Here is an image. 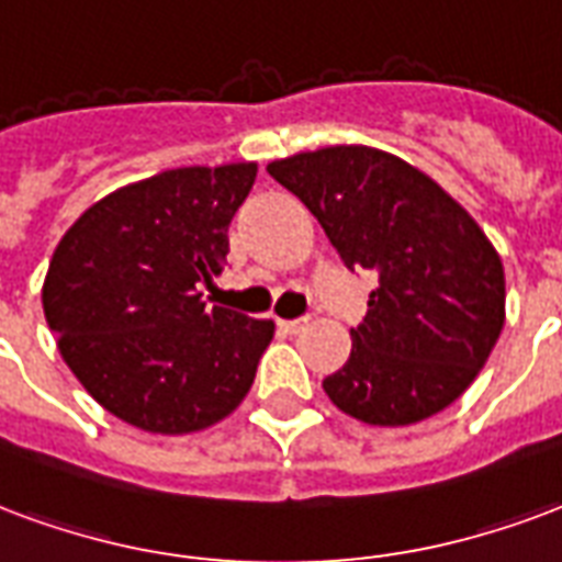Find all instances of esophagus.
I'll return each instance as SVG.
<instances>
[{"label": "esophagus", "instance_id": "obj_1", "mask_svg": "<svg viewBox=\"0 0 562 562\" xmlns=\"http://www.w3.org/2000/svg\"><path fill=\"white\" fill-rule=\"evenodd\" d=\"M280 330H285V334H301L303 327L310 324V318H280Z\"/></svg>", "mask_w": 562, "mask_h": 562}]
</instances>
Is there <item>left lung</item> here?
<instances>
[{
    "instance_id": "obj_1",
    "label": "left lung",
    "mask_w": 562,
    "mask_h": 562,
    "mask_svg": "<svg viewBox=\"0 0 562 562\" xmlns=\"http://www.w3.org/2000/svg\"><path fill=\"white\" fill-rule=\"evenodd\" d=\"M348 268L378 270L351 355L322 381L366 426L435 417L480 375L506 322L503 261L480 223L417 166L369 145L268 164Z\"/></svg>"
}]
</instances>
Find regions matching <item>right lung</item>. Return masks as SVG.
<instances>
[{
	"mask_svg": "<svg viewBox=\"0 0 562 562\" xmlns=\"http://www.w3.org/2000/svg\"><path fill=\"white\" fill-rule=\"evenodd\" d=\"M259 166H184L94 202L65 232L41 289L61 360L136 429L190 435L238 408L273 322L202 301Z\"/></svg>",
	"mask_w": 562,
	"mask_h": 562,
	"instance_id": "right-lung-1",
	"label": "right lung"
}]
</instances>
